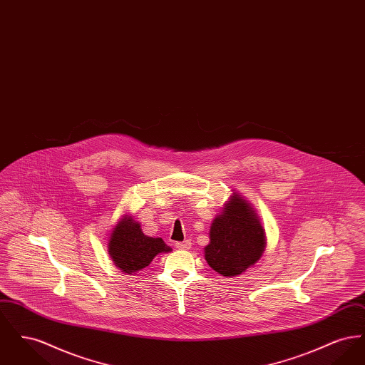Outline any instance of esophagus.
Wrapping results in <instances>:
<instances>
[{
  "label": "esophagus",
  "mask_w": 365,
  "mask_h": 365,
  "mask_svg": "<svg viewBox=\"0 0 365 365\" xmlns=\"http://www.w3.org/2000/svg\"><path fill=\"white\" fill-rule=\"evenodd\" d=\"M175 246H176V249H179V250H189L191 247L190 241H183V242H176L175 243Z\"/></svg>",
  "instance_id": "obj_1"
}]
</instances>
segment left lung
Instances as JSON below:
<instances>
[{"mask_svg": "<svg viewBox=\"0 0 365 365\" xmlns=\"http://www.w3.org/2000/svg\"><path fill=\"white\" fill-rule=\"evenodd\" d=\"M267 246L259 213L240 192L232 190L209 228L204 256L217 274L234 278L260 260Z\"/></svg>", "mask_w": 365, "mask_h": 365, "instance_id": "obj_1", "label": "left lung"}]
</instances>
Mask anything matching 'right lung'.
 Masks as SVG:
<instances>
[{"label":"right lung","instance_id":"obj_1","mask_svg":"<svg viewBox=\"0 0 365 365\" xmlns=\"http://www.w3.org/2000/svg\"><path fill=\"white\" fill-rule=\"evenodd\" d=\"M173 249L161 238H152L143 234L140 225L130 213L110 230L108 238V253L115 265L128 275H135L146 268L157 255L170 253Z\"/></svg>","mask_w":365,"mask_h":365}]
</instances>
